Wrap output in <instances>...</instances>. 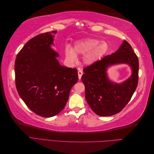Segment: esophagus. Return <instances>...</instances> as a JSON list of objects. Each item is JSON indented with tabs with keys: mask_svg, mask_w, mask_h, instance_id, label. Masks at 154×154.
<instances>
[{
	"mask_svg": "<svg viewBox=\"0 0 154 154\" xmlns=\"http://www.w3.org/2000/svg\"><path fill=\"white\" fill-rule=\"evenodd\" d=\"M78 78H79V80H80L81 78H82V74H83V72H82V70H80V69H79V70H78Z\"/></svg>",
	"mask_w": 154,
	"mask_h": 154,
	"instance_id": "esophagus-1",
	"label": "esophagus"
}]
</instances>
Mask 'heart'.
Wrapping results in <instances>:
<instances>
[{"mask_svg":"<svg viewBox=\"0 0 154 154\" xmlns=\"http://www.w3.org/2000/svg\"><path fill=\"white\" fill-rule=\"evenodd\" d=\"M109 44L105 41L86 38L76 41L71 48L67 46L65 49L66 58L71 62L76 61V54H85L83 62L87 66L94 64L108 53Z\"/></svg>","mask_w":154,"mask_h":154,"instance_id":"1","label":"heart"}]
</instances>
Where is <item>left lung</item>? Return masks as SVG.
<instances>
[{
  "label": "left lung",
  "instance_id": "8db88e82",
  "mask_svg": "<svg viewBox=\"0 0 154 154\" xmlns=\"http://www.w3.org/2000/svg\"><path fill=\"white\" fill-rule=\"evenodd\" d=\"M118 64H127L132 71L131 76L119 84L111 81L107 74V68ZM83 72L82 81L88 104L97 115L110 116L122 111L136 91L139 60L131 45L124 40L114 53L83 69Z\"/></svg>",
  "mask_w": 154,
  "mask_h": 154
}]
</instances>
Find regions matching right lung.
Listing matches in <instances>:
<instances>
[{
    "label": "right lung",
    "mask_w": 154,
    "mask_h": 154,
    "mask_svg": "<svg viewBox=\"0 0 154 154\" xmlns=\"http://www.w3.org/2000/svg\"><path fill=\"white\" fill-rule=\"evenodd\" d=\"M57 31L29 40L17 55L15 83L18 94L33 112L50 118L60 113L78 82L76 69L61 66L51 46Z\"/></svg>",
    "instance_id": "add662e5"
}]
</instances>
